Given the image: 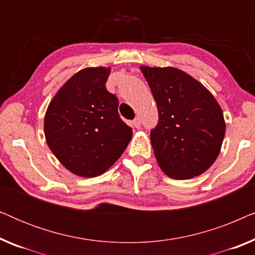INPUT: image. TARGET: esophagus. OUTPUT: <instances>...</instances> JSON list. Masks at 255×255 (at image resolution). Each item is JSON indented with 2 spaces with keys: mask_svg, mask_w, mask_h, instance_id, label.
I'll list each match as a JSON object with an SVG mask.
<instances>
[{
  "mask_svg": "<svg viewBox=\"0 0 255 255\" xmlns=\"http://www.w3.org/2000/svg\"><path fill=\"white\" fill-rule=\"evenodd\" d=\"M140 124H141V122H140V120H139V118H134V120L132 121V123H131L132 127L135 128H140Z\"/></svg>",
  "mask_w": 255,
  "mask_h": 255,
  "instance_id": "1",
  "label": "esophagus"
}]
</instances>
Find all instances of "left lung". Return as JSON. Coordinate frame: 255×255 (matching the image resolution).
I'll return each instance as SVG.
<instances>
[{"label":"left lung","instance_id":"left-lung-1","mask_svg":"<svg viewBox=\"0 0 255 255\" xmlns=\"http://www.w3.org/2000/svg\"><path fill=\"white\" fill-rule=\"evenodd\" d=\"M140 69L158 106L151 144L160 168L176 180L201 175L221 152L225 135L221 106L201 82L181 69Z\"/></svg>","mask_w":255,"mask_h":255}]
</instances>
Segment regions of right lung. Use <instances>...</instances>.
<instances>
[{
    "label": "right lung",
    "mask_w": 255,
    "mask_h": 255,
    "mask_svg": "<svg viewBox=\"0 0 255 255\" xmlns=\"http://www.w3.org/2000/svg\"><path fill=\"white\" fill-rule=\"evenodd\" d=\"M109 67L75 73L48 104L44 132L61 165L82 177L110 168L127 148L132 130L118 115V99L106 88Z\"/></svg>",
    "instance_id": "add662e5"
}]
</instances>
